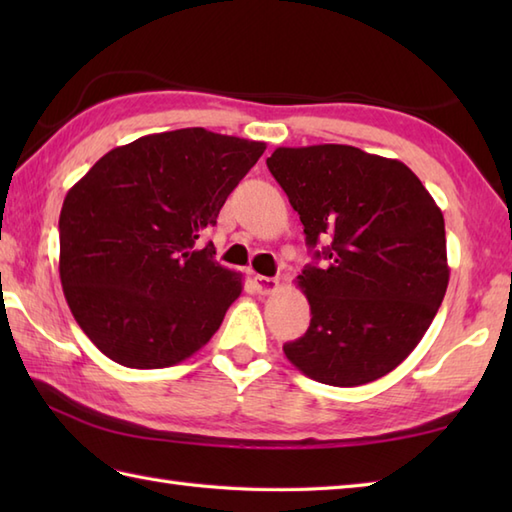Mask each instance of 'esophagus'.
Segmentation results:
<instances>
[{
	"label": "esophagus",
	"instance_id": "obj_1",
	"mask_svg": "<svg viewBox=\"0 0 512 512\" xmlns=\"http://www.w3.org/2000/svg\"><path fill=\"white\" fill-rule=\"evenodd\" d=\"M255 288H257L259 295H270V292H275L279 288V281L275 277L257 275L255 277Z\"/></svg>",
	"mask_w": 512,
	"mask_h": 512
}]
</instances>
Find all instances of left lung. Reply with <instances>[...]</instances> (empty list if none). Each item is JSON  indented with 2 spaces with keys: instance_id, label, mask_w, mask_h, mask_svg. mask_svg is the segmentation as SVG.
Returning a JSON list of instances; mask_svg holds the SVG:
<instances>
[{
  "instance_id": "obj_1",
  "label": "left lung",
  "mask_w": 512,
  "mask_h": 512,
  "mask_svg": "<svg viewBox=\"0 0 512 512\" xmlns=\"http://www.w3.org/2000/svg\"><path fill=\"white\" fill-rule=\"evenodd\" d=\"M266 165L325 262L297 277L312 319L284 345L288 361L334 387L389 374L429 330L449 286L438 204L400 160L350 145L279 147Z\"/></svg>"
}]
</instances>
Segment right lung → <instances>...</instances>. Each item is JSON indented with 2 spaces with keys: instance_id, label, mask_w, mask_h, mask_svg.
Returning <instances> with one entry per match:
<instances>
[{
  "instance_id": "add662e5",
  "label": "right lung",
  "mask_w": 512,
  "mask_h": 512,
  "mask_svg": "<svg viewBox=\"0 0 512 512\" xmlns=\"http://www.w3.org/2000/svg\"><path fill=\"white\" fill-rule=\"evenodd\" d=\"M266 145L202 127L116 147L74 184L59 217L65 301L114 363L171 367L209 343L242 275L202 246Z\"/></svg>"
}]
</instances>
